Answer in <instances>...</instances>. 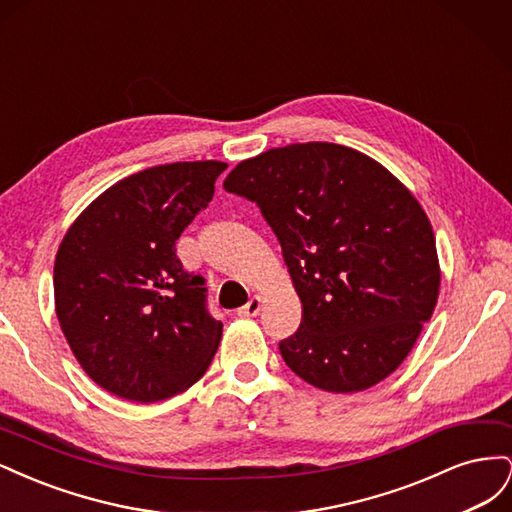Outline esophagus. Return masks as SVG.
Masks as SVG:
<instances>
[{
	"label": "esophagus",
	"mask_w": 512,
	"mask_h": 512,
	"mask_svg": "<svg viewBox=\"0 0 512 512\" xmlns=\"http://www.w3.org/2000/svg\"><path fill=\"white\" fill-rule=\"evenodd\" d=\"M260 307H262L260 297H252V299L247 301L243 307H239V309H237V316H241V318H252V316H258Z\"/></svg>",
	"instance_id": "34e87169"
}]
</instances>
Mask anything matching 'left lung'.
<instances>
[{"label": "left lung", "instance_id": "left-lung-1", "mask_svg": "<svg viewBox=\"0 0 512 512\" xmlns=\"http://www.w3.org/2000/svg\"><path fill=\"white\" fill-rule=\"evenodd\" d=\"M224 190L258 205L303 305L286 365L329 393L378 384L406 359L440 290L436 237L404 183L335 143L269 149Z\"/></svg>", "mask_w": 512, "mask_h": 512}]
</instances>
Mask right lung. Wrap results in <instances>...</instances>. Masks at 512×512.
<instances>
[{
  "instance_id": "1",
  "label": "right lung",
  "mask_w": 512,
  "mask_h": 512,
  "mask_svg": "<svg viewBox=\"0 0 512 512\" xmlns=\"http://www.w3.org/2000/svg\"><path fill=\"white\" fill-rule=\"evenodd\" d=\"M224 162H175L117 181L61 241L55 312L76 361L117 397L153 404L203 378L222 322L205 277L183 269L175 243L213 198Z\"/></svg>"
}]
</instances>
